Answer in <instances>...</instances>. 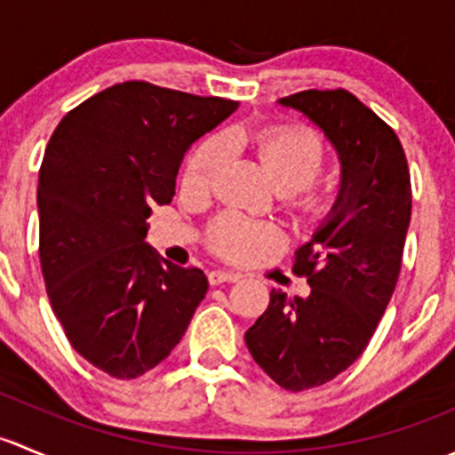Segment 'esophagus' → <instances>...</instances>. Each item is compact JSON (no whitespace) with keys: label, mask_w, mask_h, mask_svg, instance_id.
I'll list each match as a JSON object with an SVG mask.
<instances>
[{"label":"esophagus","mask_w":455,"mask_h":455,"mask_svg":"<svg viewBox=\"0 0 455 455\" xmlns=\"http://www.w3.org/2000/svg\"><path fill=\"white\" fill-rule=\"evenodd\" d=\"M240 279V275L237 273H231V270H211L209 273V282L213 283V286H218V283H224V282H237Z\"/></svg>","instance_id":"34e87169"}]
</instances>
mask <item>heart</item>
I'll return each instance as SVG.
<instances>
[{"mask_svg": "<svg viewBox=\"0 0 455 455\" xmlns=\"http://www.w3.org/2000/svg\"><path fill=\"white\" fill-rule=\"evenodd\" d=\"M244 142L240 130L202 140L187 160L182 185L191 194H209L231 160L233 147ZM257 158L273 176L288 202L304 213H316L325 204V191L315 180L328 164V145L319 132L304 125H268L253 136ZM283 235L275 224L257 222L237 211H227L209 227V246L231 261H253L279 249Z\"/></svg>", "mask_w": 455, "mask_h": 455, "instance_id": "1", "label": "heart"}]
</instances>
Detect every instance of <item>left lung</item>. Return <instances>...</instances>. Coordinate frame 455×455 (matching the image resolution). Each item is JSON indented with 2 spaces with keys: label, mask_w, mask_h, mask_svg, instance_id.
<instances>
[{
  "label": "left lung",
  "mask_w": 455,
  "mask_h": 455,
  "mask_svg": "<svg viewBox=\"0 0 455 455\" xmlns=\"http://www.w3.org/2000/svg\"><path fill=\"white\" fill-rule=\"evenodd\" d=\"M279 103L325 132L343 169L332 215L292 259L310 295L273 291L244 337L279 387L304 392L350 368L376 332L401 275L411 180L396 132L352 92L304 90Z\"/></svg>",
  "instance_id": "left-lung-1"
}]
</instances>
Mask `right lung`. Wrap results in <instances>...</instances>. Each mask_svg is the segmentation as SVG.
Listing matches in <instances>:
<instances>
[{
  "instance_id": "obj_1",
  "label": "right lung",
  "mask_w": 455,
  "mask_h": 455,
  "mask_svg": "<svg viewBox=\"0 0 455 455\" xmlns=\"http://www.w3.org/2000/svg\"><path fill=\"white\" fill-rule=\"evenodd\" d=\"M237 108L147 81L90 96L50 136L39 169V261L70 346L94 368L139 379L172 355L204 299L206 275L145 244L187 147Z\"/></svg>"
}]
</instances>
